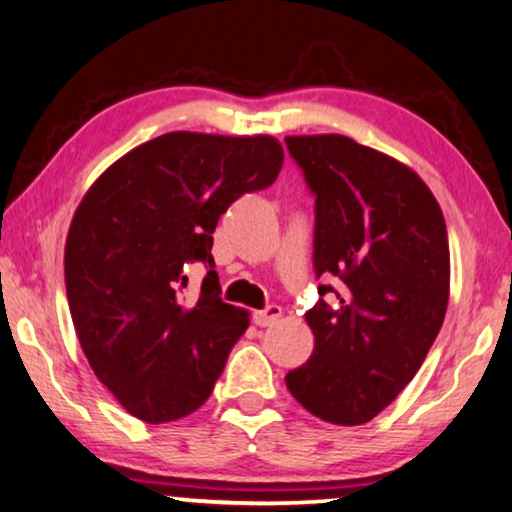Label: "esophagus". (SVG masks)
<instances>
[{"label": "esophagus", "instance_id": "esophagus-1", "mask_svg": "<svg viewBox=\"0 0 512 512\" xmlns=\"http://www.w3.org/2000/svg\"><path fill=\"white\" fill-rule=\"evenodd\" d=\"M279 316H281V307L270 305L268 309H258V311H254V323L261 325V328H268V325L279 321Z\"/></svg>", "mask_w": 512, "mask_h": 512}]
</instances>
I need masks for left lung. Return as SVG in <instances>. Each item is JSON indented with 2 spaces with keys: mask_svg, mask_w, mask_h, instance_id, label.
<instances>
[{
  "mask_svg": "<svg viewBox=\"0 0 512 512\" xmlns=\"http://www.w3.org/2000/svg\"><path fill=\"white\" fill-rule=\"evenodd\" d=\"M316 194L314 268L342 279L337 309L305 318L314 353L286 388L316 418L365 425L427 358L450 298L446 219L416 170L342 133L286 136Z\"/></svg>",
  "mask_w": 512,
  "mask_h": 512,
  "instance_id": "obj_1",
  "label": "left lung"
}]
</instances>
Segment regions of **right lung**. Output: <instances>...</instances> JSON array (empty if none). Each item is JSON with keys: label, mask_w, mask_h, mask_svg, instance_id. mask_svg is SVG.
Returning a JSON list of instances; mask_svg holds the SVG:
<instances>
[{"label": "right lung", "mask_w": 512, "mask_h": 512, "mask_svg": "<svg viewBox=\"0 0 512 512\" xmlns=\"http://www.w3.org/2000/svg\"><path fill=\"white\" fill-rule=\"evenodd\" d=\"M281 166L284 147L265 133L170 131L103 170L76 207L64 247L73 328L133 418L180 420L210 397L249 311L221 302L214 270L187 298L184 268H212L221 214Z\"/></svg>", "instance_id": "1"}]
</instances>
